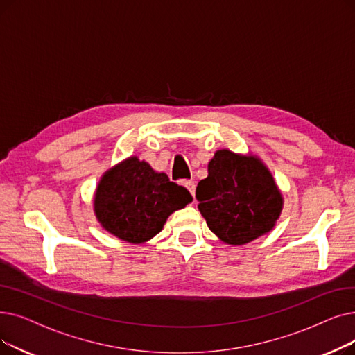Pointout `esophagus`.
I'll list each match as a JSON object with an SVG mask.
<instances>
[{"instance_id":"obj_1","label":"esophagus","mask_w":355,"mask_h":355,"mask_svg":"<svg viewBox=\"0 0 355 355\" xmlns=\"http://www.w3.org/2000/svg\"><path fill=\"white\" fill-rule=\"evenodd\" d=\"M184 186H186V189L191 193V196L194 197V194H196V182L194 181H191V180H186L184 181Z\"/></svg>"}]
</instances>
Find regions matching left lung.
Instances as JSON below:
<instances>
[{
  "mask_svg": "<svg viewBox=\"0 0 355 355\" xmlns=\"http://www.w3.org/2000/svg\"><path fill=\"white\" fill-rule=\"evenodd\" d=\"M198 182V210L211 232L227 245H245L268 234L284 198L268 166L257 155L219 149Z\"/></svg>",
  "mask_w": 355,
  "mask_h": 355,
  "instance_id": "8db88e82",
  "label": "left lung"
}]
</instances>
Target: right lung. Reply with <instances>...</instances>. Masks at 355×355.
<instances>
[{
    "mask_svg": "<svg viewBox=\"0 0 355 355\" xmlns=\"http://www.w3.org/2000/svg\"><path fill=\"white\" fill-rule=\"evenodd\" d=\"M191 202L187 189L129 157L103 174L92 205L107 232L129 243H145L161 232L169 214Z\"/></svg>",
    "mask_w": 355,
    "mask_h": 355,
    "instance_id": "obj_1",
    "label": "right lung"
}]
</instances>
